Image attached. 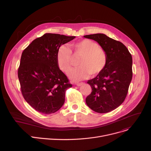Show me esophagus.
<instances>
[{
	"label": "esophagus",
	"mask_w": 151,
	"mask_h": 151,
	"mask_svg": "<svg viewBox=\"0 0 151 151\" xmlns=\"http://www.w3.org/2000/svg\"><path fill=\"white\" fill-rule=\"evenodd\" d=\"M83 84V83H76V85L78 86H81Z\"/></svg>",
	"instance_id": "esophagus-1"
}]
</instances>
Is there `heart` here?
<instances>
[{"label": "heart", "mask_w": 151, "mask_h": 151, "mask_svg": "<svg viewBox=\"0 0 151 151\" xmlns=\"http://www.w3.org/2000/svg\"><path fill=\"white\" fill-rule=\"evenodd\" d=\"M73 53L75 57L80 56L79 67L71 71L69 78L73 81H80L91 76H96L104 70L108 63L106 51L96 42L90 40L75 42L70 48L61 46L58 50L56 60L59 68L63 72L68 73L73 66Z\"/></svg>", "instance_id": "1"}]
</instances>
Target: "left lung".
Wrapping results in <instances>:
<instances>
[{
    "label": "left lung",
    "instance_id": "1",
    "mask_svg": "<svg viewBox=\"0 0 151 151\" xmlns=\"http://www.w3.org/2000/svg\"><path fill=\"white\" fill-rule=\"evenodd\" d=\"M85 38L96 41L108 54L105 68L88 83L92 92L86 99L91 109L99 113L111 111L125 100L132 79V57L121 42L105 34L87 35Z\"/></svg>",
    "mask_w": 151,
    "mask_h": 151
}]
</instances>
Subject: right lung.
<instances>
[{"label":"right lung","mask_w":151,"mask_h":151,"mask_svg":"<svg viewBox=\"0 0 151 151\" xmlns=\"http://www.w3.org/2000/svg\"><path fill=\"white\" fill-rule=\"evenodd\" d=\"M75 36L46 33L23 51L18 76L22 96L39 113H54L62 106L66 90L72 87L59 69L56 54L59 47Z\"/></svg>","instance_id":"1"}]
</instances>
